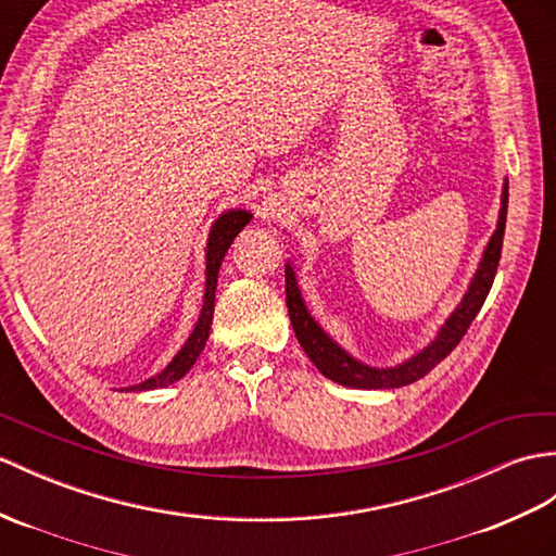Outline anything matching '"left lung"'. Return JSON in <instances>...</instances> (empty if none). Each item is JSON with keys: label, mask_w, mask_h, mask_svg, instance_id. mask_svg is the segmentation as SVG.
Listing matches in <instances>:
<instances>
[{"label": "left lung", "mask_w": 556, "mask_h": 556, "mask_svg": "<svg viewBox=\"0 0 556 556\" xmlns=\"http://www.w3.org/2000/svg\"><path fill=\"white\" fill-rule=\"evenodd\" d=\"M507 199H509V185L505 179V185H502V197H500L497 227L493 231V237H490L488 247L483 249L481 263L476 267V273L467 287V293L462 295L459 305L450 313L445 325L438 329L435 339L426 348H421L417 355L407 357L405 363H400L395 367H371L363 363V359L353 357L343 345L333 341L329 333L321 329L319 321L309 315L299 287V277H295V269L289 261L283 275H287V307H289L291 327L295 331V339H299V343L303 345L305 355L313 359V365L333 383L351 386V389H363V391H379V389H400V386L415 383L421 377H426V374H429L438 363H443V359L455 351V345L462 341L464 333H467L473 317L479 315L481 305L488 299L490 287H493L500 253H502V237H505Z\"/></svg>", "instance_id": "left-lung-1"}]
</instances>
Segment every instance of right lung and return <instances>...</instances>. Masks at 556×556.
<instances>
[{"label":"right lung","instance_id":"obj_1","mask_svg":"<svg viewBox=\"0 0 556 556\" xmlns=\"http://www.w3.org/2000/svg\"><path fill=\"white\" fill-rule=\"evenodd\" d=\"M253 219L251 211L247 208H229L219 215L208 235V243H205V293H203V307L197 327L189 333L187 343L179 348V353L167 363L165 369H161L156 377L141 381L137 386L123 391H153V389H165L175 381H179L185 374L197 363L201 351L205 348V341L211 337V325H213V309H215V287H217V273L219 265H223V257L229 251L231 241L237 239L239 231L247 227Z\"/></svg>","mask_w":556,"mask_h":556}]
</instances>
